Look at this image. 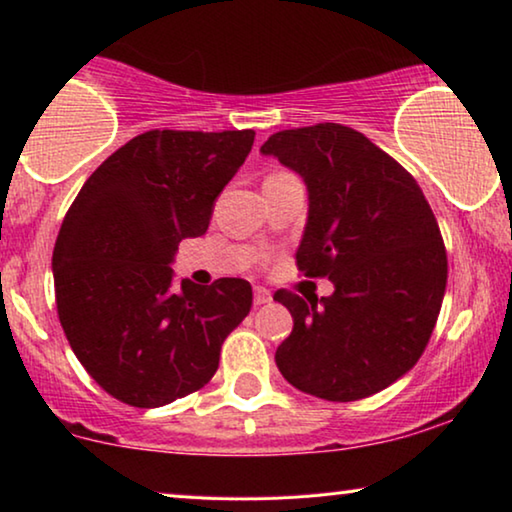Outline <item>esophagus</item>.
Here are the masks:
<instances>
[{
  "label": "esophagus",
  "instance_id": "esophagus-1",
  "mask_svg": "<svg viewBox=\"0 0 512 512\" xmlns=\"http://www.w3.org/2000/svg\"><path fill=\"white\" fill-rule=\"evenodd\" d=\"M252 302L257 304V307H262V304H267V302H271V293L267 288H262V286H257L255 288V297H252Z\"/></svg>",
  "mask_w": 512,
  "mask_h": 512
}]
</instances>
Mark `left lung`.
<instances>
[{
  "mask_svg": "<svg viewBox=\"0 0 512 512\" xmlns=\"http://www.w3.org/2000/svg\"><path fill=\"white\" fill-rule=\"evenodd\" d=\"M304 179L309 217L295 264L331 278V297L276 290L293 333L276 366L300 392L357 401L411 371L428 347L446 290V248L418 181L357 129H283L264 141Z\"/></svg>",
  "mask_w": 512,
  "mask_h": 512,
  "instance_id": "8db88e82",
  "label": "left lung"
}]
</instances>
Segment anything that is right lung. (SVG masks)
<instances>
[{"mask_svg":"<svg viewBox=\"0 0 512 512\" xmlns=\"http://www.w3.org/2000/svg\"><path fill=\"white\" fill-rule=\"evenodd\" d=\"M252 141V129H151L103 160L66 212L51 260L58 321L122 404L155 409L208 385L250 312L248 281L179 288L170 264L181 238L208 231Z\"/></svg>","mask_w":512,"mask_h":512,"instance_id":"1","label":"right lung"}]
</instances>
